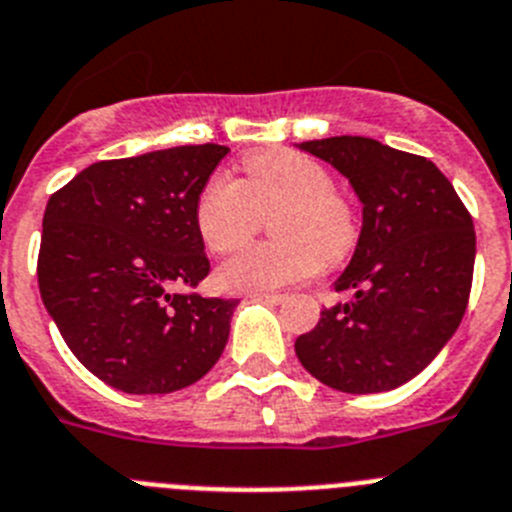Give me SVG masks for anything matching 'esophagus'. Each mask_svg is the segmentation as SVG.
Returning <instances> with one entry per match:
<instances>
[{"instance_id": "esophagus-1", "label": "esophagus", "mask_w": 512, "mask_h": 512, "mask_svg": "<svg viewBox=\"0 0 512 512\" xmlns=\"http://www.w3.org/2000/svg\"><path fill=\"white\" fill-rule=\"evenodd\" d=\"M252 298H257V301H267V303H283L285 301L283 293H252Z\"/></svg>"}]
</instances>
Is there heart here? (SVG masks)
Returning <instances> with one entry per match:
<instances>
[{"label": "heart", "instance_id": "1", "mask_svg": "<svg viewBox=\"0 0 512 512\" xmlns=\"http://www.w3.org/2000/svg\"><path fill=\"white\" fill-rule=\"evenodd\" d=\"M273 216L278 242L229 257L216 283L237 293L283 288L339 262L357 245V211L331 188L329 170L296 150H257L245 158V181L216 173L201 186L193 222L216 255L239 250L255 234L262 214Z\"/></svg>", "mask_w": 512, "mask_h": 512}]
</instances>
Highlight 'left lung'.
<instances>
[{
  "mask_svg": "<svg viewBox=\"0 0 512 512\" xmlns=\"http://www.w3.org/2000/svg\"><path fill=\"white\" fill-rule=\"evenodd\" d=\"M298 147L339 170L362 204L357 247L334 283L352 298L298 336V359L342 393L400 388L462 324L477 252L472 216L421 155L352 135Z\"/></svg>",
  "mask_w": 512,
  "mask_h": 512,
  "instance_id": "8db88e82",
  "label": "left lung"
}]
</instances>
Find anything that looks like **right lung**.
<instances>
[{"mask_svg": "<svg viewBox=\"0 0 512 512\" xmlns=\"http://www.w3.org/2000/svg\"><path fill=\"white\" fill-rule=\"evenodd\" d=\"M229 147L101 160L50 196L38 285L76 359L132 395L193 385L229 339L234 298L178 293L209 275L193 206Z\"/></svg>", "mask_w": 512, "mask_h": 512, "instance_id": "1", "label": "right lung"}]
</instances>
